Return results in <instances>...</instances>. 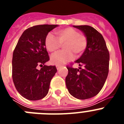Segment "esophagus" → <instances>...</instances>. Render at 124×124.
Listing matches in <instances>:
<instances>
[{
  "instance_id": "1",
  "label": "esophagus",
  "mask_w": 124,
  "mask_h": 124,
  "mask_svg": "<svg viewBox=\"0 0 124 124\" xmlns=\"http://www.w3.org/2000/svg\"><path fill=\"white\" fill-rule=\"evenodd\" d=\"M56 68H57V70H60V69L61 68V67H62V66H61V65H56Z\"/></svg>"
}]
</instances>
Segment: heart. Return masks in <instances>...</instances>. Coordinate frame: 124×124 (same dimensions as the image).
Segmentation results:
<instances>
[{"instance_id": "1", "label": "heart", "mask_w": 124, "mask_h": 124, "mask_svg": "<svg viewBox=\"0 0 124 124\" xmlns=\"http://www.w3.org/2000/svg\"><path fill=\"white\" fill-rule=\"evenodd\" d=\"M57 38L48 33L45 40V45L49 52L54 54L63 45L64 51L52 56L51 62L56 65H62L71 61L74 57L79 56L87 48V38L73 28H64L55 31Z\"/></svg>"}]
</instances>
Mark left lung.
Instances as JSON below:
<instances>
[{"label":"left lung","instance_id":"1","mask_svg":"<svg viewBox=\"0 0 124 124\" xmlns=\"http://www.w3.org/2000/svg\"><path fill=\"white\" fill-rule=\"evenodd\" d=\"M73 27L87 37V46L81 56L75 61L80 67H67L66 85L70 94L83 100L94 97L102 88L109 73V53L102 35L95 28L89 25Z\"/></svg>","mask_w":124,"mask_h":124}]
</instances>
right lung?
<instances>
[{
	"label": "right lung",
	"instance_id": "right-lung-1",
	"mask_svg": "<svg viewBox=\"0 0 124 124\" xmlns=\"http://www.w3.org/2000/svg\"><path fill=\"white\" fill-rule=\"evenodd\" d=\"M58 25H40L27 28L20 37L13 53L12 79L20 94L37 101L48 93L51 79L56 73L55 66H47L50 60L45 40ZM38 65L41 67L38 70Z\"/></svg>",
	"mask_w": 124,
	"mask_h": 124
}]
</instances>
